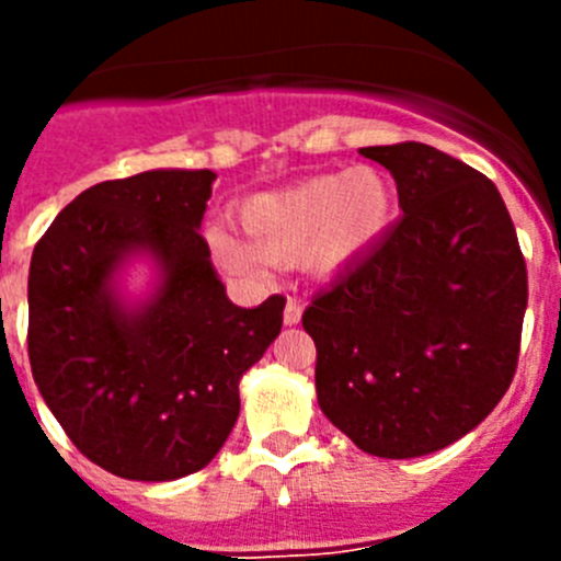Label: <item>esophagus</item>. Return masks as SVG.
<instances>
[{"mask_svg": "<svg viewBox=\"0 0 561 561\" xmlns=\"http://www.w3.org/2000/svg\"><path fill=\"white\" fill-rule=\"evenodd\" d=\"M300 317H304V300H300V297H289L284 309V323L297 325L300 323Z\"/></svg>", "mask_w": 561, "mask_h": 561, "instance_id": "esophagus-1", "label": "esophagus"}]
</instances>
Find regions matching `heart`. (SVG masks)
<instances>
[{"label": "heart", "mask_w": 561, "mask_h": 561, "mask_svg": "<svg viewBox=\"0 0 561 561\" xmlns=\"http://www.w3.org/2000/svg\"><path fill=\"white\" fill-rule=\"evenodd\" d=\"M393 213L388 176L374 165H356L241 202L238 221L250 242L225 227H210L205 238L213 261L247 280L264 277L270 264L295 261L314 275H334L388 232Z\"/></svg>", "instance_id": "heart-1"}]
</instances>
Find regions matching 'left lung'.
<instances>
[{"instance_id": "obj_1", "label": "left lung", "mask_w": 561, "mask_h": 561, "mask_svg": "<svg viewBox=\"0 0 561 561\" xmlns=\"http://www.w3.org/2000/svg\"><path fill=\"white\" fill-rule=\"evenodd\" d=\"M401 216L311 297L320 410L362 453H438L497 408L519 359L528 272L492 180L424 142L359 148Z\"/></svg>"}]
</instances>
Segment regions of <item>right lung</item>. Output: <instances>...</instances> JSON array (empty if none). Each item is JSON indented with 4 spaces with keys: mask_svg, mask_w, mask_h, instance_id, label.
<instances>
[{
    "mask_svg": "<svg viewBox=\"0 0 561 561\" xmlns=\"http://www.w3.org/2000/svg\"><path fill=\"white\" fill-rule=\"evenodd\" d=\"M213 171H146L92 185L38 238L27 280L33 379L69 440L126 480L199 472L241 410L238 381L284 325V295L227 300L202 216ZM148 251L163 284L123 310L116 266Z\"/></svg>",
    "mask_w": 561,
    "mask_h": 561,
    "instance_id": "obj_1",
    "label": "right lung"
}]
</instances>
